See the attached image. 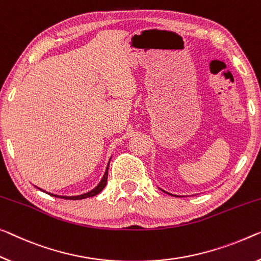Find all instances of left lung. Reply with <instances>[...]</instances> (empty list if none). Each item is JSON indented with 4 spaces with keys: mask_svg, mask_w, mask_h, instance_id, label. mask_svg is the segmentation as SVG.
Returning <instances> with one entry per match:
<instances>
[{
    "mask_svg": "<svg viewBox=\"0 0 261 261\" xmlns=\"http://www.w3.org/2000/svg\"><path fill=\"white\" fill-rule=\"evenodd\" d=\"M167 194H168V192H167ZM169 195H171V194H169Z\"/></svg>",
    "mask_w": 261,
    "mask_h": 261,
    "instance_id": "1",
    "label": "left lung"
}]
</instances>
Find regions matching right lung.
Segmentation results:
<instances>
[{
  "instance_id": "obj_1",
  "label": "right lung",
  "mask_w": 261,
  "mask_h": 261,
  "mask_svg": "<svg viewBox=\"0 0 261 261\" xmlns=\"http://www.w3.org/2000/svg\"><path fill=\"white\" fill-rule=\"evenodd\" d=\"M107 176H108V166H107V169L105 171V175H103L102 179H101V181H100V183L98 184L97 187L94 188L93 190L86 192V194L79 195V196H58V195H52V196H55V197H59V198H64V199H73V200L92 197V196H95V195H98L99 192H101L103 188L106 187V184H107ZM49 195H51V194H49Z\"/></svg>"
}]
</instances>
